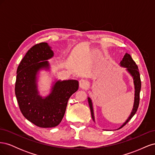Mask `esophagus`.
Masks as SVG:
<instances>
[{"label": "esophagus", "mask_w": 155, "mask_h": 155, "mask_svg": "<svg viewBox=\"0 0 155 155\" xmlns=\"http://www.w3.org/2000/svg\"><path fill=\"white\" fill-rule=\"evenodd\" d=\"M79 87H80V88L85 89V88L88 87V82L86 80H85V79H81L79 81Z\"/></svg>", "instance_id": "esophagus-1"}]
</instances>
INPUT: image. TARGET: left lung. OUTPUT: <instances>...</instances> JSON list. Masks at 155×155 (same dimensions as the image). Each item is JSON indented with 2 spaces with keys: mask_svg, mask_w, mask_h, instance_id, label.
I'll list each match as a JSON object with an SVG mask.
<instances>
[{
  "mask_svg": "<svg viewBox=\"0 0 155 155\" xmlns=\"http://www.w3.org/2000/svg\"><path fill=\"white\" fill-rule=\"evenodd\" d=\"M120 66L121 67L126 68V70L127 71L130 76L133 78L134 80V89H135V93H134V105L132 112L129 116V118L125 121V122L120 127H119L118 129H121V127L126 125L128 123V121L133 118V116L135 114L136 112L137 111V109L139 106V102H140V90H141V80H140V72L138 68V66L136 64V63L134 61V60L131 58L130 54L126 53L125 55L124 56V58L121 61L120 63ZM88 101L89 107H90L91 112V115L92 118L94 121L95 122L94 120V110H93V107H92V100L89 97H88Z\"/></svg>",
  "mask_w": 155,
  "mask_h": 155,
  "instance_id": "left-lung-1",
  "label": "left lung"
}]
</instances>
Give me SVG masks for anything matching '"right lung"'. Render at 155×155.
Returning <instances> with one entry per match:
<instances>
[{
  "mask_svg": "<svg viewBox=\"0 0 155 155\" xmlns=\"http://www.w3.org/2000/svg\"><path fill=\"white\" fill-rule=\"evenodd\" d=\"M54 51L47 43L34 45L27 51L17 70L15 92L20 110L25 118L43 128L54 127L61 121L67 103L79 88L75 79L55 81L49 95L39 94L37 74L41 70H49L48 59Z\"/></svg>",
  "mask_w": 155,
  "mask_h": 155,
  "instance_id": "1",
  "label": "right lung"
}]
</instances>
